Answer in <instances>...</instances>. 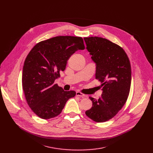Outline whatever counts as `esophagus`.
I'll use <instances>...</instances> for the list:
<instances>
[{"label":"esophagus","mask_w":153,"mask_h":153,"mask_svg":"<svg viewBox=\"0 0 153 153\" xmlns=\"http://www.w3.org/2000/svg\"><path fill=\"white\" fill-rule=\"evenodd\" d=\"M76 96H77L81 97H85V95L84 94L80 92V91H77V92H76Z\"/></svg>","instance_id":"obj_1"}]
</instances>
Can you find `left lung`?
Here are the masks:
<instances>
[{
	"instance_id": "8db88e82",
	"label": "left lung",
	"mask_w": 153,
	"mask_h": 153,
	"mask_svg": "<svg viewBox=\"0 0 153 153\" xmlns=\"http://www.w3.org/2000/svg\"><path fill=\"white\" fill-rule=\"evenodd\" d=\"M86 49L96 63V79L101 82L102 94L98 100L90 97L93 106L85 114L97 122L114 117L129 96L131 70L123 49L109 40L99 37H85Z\"/></svg>"
}]
</instances>
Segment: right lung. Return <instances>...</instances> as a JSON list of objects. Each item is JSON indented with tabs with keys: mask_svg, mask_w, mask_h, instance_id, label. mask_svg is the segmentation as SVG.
Masks as SVG:
<instances>
[{
	"mask_svg": "<svg viewBox=\"0 0 153 153\" xmlns=\"http://www.w3.org/2000/svg\"><path fill=\"white\" fill-rule=\"evenodd\" d=\"M83 39L57 36L39 42L27 56L22 71V86L28 105L39 117L48 119L60 114L76 91H65L54 80L76 51L84 50Z\"/></svg>",
	"mask_w": 153,
	"mask_h": 153,
	"instance_id": "1",
	"label": "right lung"
}]
</instances>
